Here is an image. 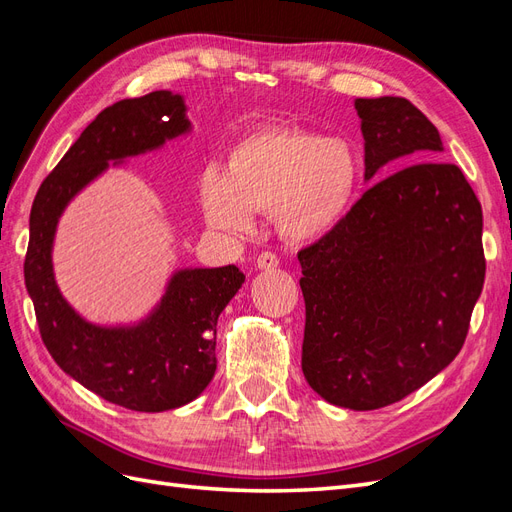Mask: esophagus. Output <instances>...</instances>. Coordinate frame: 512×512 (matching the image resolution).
<instances>
[{"label":"esophagus","mask_w":512,"mask_h":512,"mask_svg":"<svg viewBox=\"0 0 512 512\" xmlns=\"http://www.w3.org/2000/svg\"><path fill=\"white\" fill-rule=\"evenodd\" d=\"M277 267H280V258H277L273 252H262L256 258V269L271 271V269H277Z\"/></svg>","instance_id":"1"}]
</instances>
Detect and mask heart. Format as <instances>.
<instances>
[{"mask_svg":"<svg viewBox=\"0 0 512 512\" xmlns=\"http://www.w3.org/2000/svg\"><path fill=\"white\" fill-rule=\"evenodd\" d=\"M359 183L361 160L346 141L265 128L239 138L224 166H205L200 203L220 230H250L252 213H273L282 237L316 243L344 224Z\"/></svg>","mask_w":512,"mask_h":512,"instance_id":"1","label":"heart"}]
</instances>
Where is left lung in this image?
Returning <instances> with one entry per match:
<instances>
[{
	"instance_id": "obj_1",
	"label": "left lung",
	"mask_w": 512,
	"mask_h": 512,
	"mask_svg": "<svg viewBox=\"0 0 512 512\" xmlns=\"http://www.w3.org/2000/svg\"><path fill=\"white\" fill-rule=\"evenodd\" d=\"M365 179L416 162L356 200L333 235L299 252L301 367L333 406L376 410L421 389L459 354L485 282L483 209L436 126L395 96L356 98Z\"/></svg>"
}]
</instances>
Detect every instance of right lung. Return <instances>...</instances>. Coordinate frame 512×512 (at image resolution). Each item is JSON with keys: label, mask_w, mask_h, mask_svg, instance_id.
<instances>
[{"label": "right lung", "mask_w": 512, "mask_h": 512, "mask_svg": "<svg viewBox=\"0 0 512 512\" xmlns=\"http://www.w3.org/2000/svg\"><path fill=\"white\" fill-rule=\"evenodd\" d=\"M190 132L185 102L170 91L121 100L89 123L46 177L29 215L25 286L46 350L70 378L111 404L164 412L190 404L211 382L215 327L245 275L235 267L181 269L158 307L132 327H98L61 297L53 273V239L61 213L89 181L132 156Z\"/></svg>", "instance_id": "add662e5"}]
</instances>
